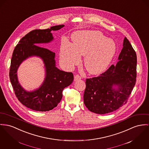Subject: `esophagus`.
<instances>
[{
    "mask_svg": "<svg viewBox=\"0 0 149 149\" xmlns=\"http://www.w3.org/2000/svg\"><path fill=\"white\" fill-rule=\"evenodd\" d=\"M80 79H81V77H80L79 75H75L74 76V80H75V81L80 80Z\"/></svg>",
    "mask_w": 149,
    "mask_h": 149,
    "instance_id": "obj_1",
    "label": "esophagus"
}]
</instances>
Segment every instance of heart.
I'll use <instances>...</instances> for the list:
<instances>
[{
	"label": "heart",
	"instance_id": "heart-1",
	"mask_svg": "<svg viewBox=\"0 0 149 149\" xmlns=\"http://www.w3.org/2000/svg\"><path fill=\"white\" fill-rule=\"evenodd\" d=\"M116 44L98 31H81L73 34L72 44L63 39L60 47V57L67 68H72L84 56L87 70L93 74L106 69L116 52Z\"/></svg>",
	"mask_w": 149,
	"mask_h": 149
}]
</instances>
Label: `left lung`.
Segmentation results:
<instances>
[{
  "label": "left lung",
  "mask_w": 149,
  "mask_h": 149,
  "mask_svg": "<svg viewBox=\"0 0 149 149\" xmlns=\"http://www.w3.org/2000/svg\"><path fill=\"white\" fill-rule=\"evenodd\" d=\"M118 59L99 76L86 79L83 100L92 112L105 114L118 109L126 103L135 86L137 56L126 37Z\"/></svg>",
  "instance_id": "1"
}]
</instances>
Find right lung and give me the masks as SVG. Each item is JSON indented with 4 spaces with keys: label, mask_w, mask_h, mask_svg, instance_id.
Wrapping results in <instances>:
<instances>
[{
    "label": "right lung",
    "mask_w": 149,
    "mask_h": 149,
    "mask_svg": "<svg viewBox=\"0 0 149 149\" xmlns=\"http://www.w3.org/2000/svg\"><path fill=\"white\" fill-rule=\"evenodd\" d=\"M64 26L59 25L46 29L32 31L23 37L13 50L10 70L12 86L20 102L32 110L45 112L56 107L62 98L63 90L70 85L74 80L72 72L60 70L56 67L55 53L38 46L52 42L54 38L51 32L58 31ZM34 56L43 60L46 69V77L39 88L28 92L20 85L17 71L24 60Z\"/></svg>",
    "instance_id": "add662e5"
}]
</instances>
